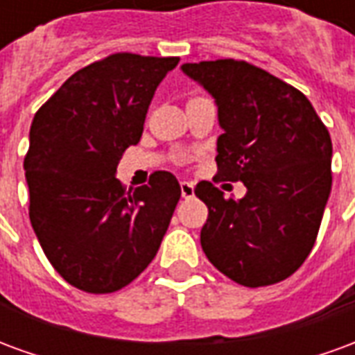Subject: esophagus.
I'll return each instance as SVG.
<instances>
[{
	"label": "esophagus",
	"instance_id": "esophagus-1",
	"mask_svg": "<svg viewBox=\"0 0 355 355\" xmlns=\"http://www.w3.org/2000/svg\"><path fill=\"white\" fill-rule=\"evenodd\" d=\"M180 193H182V198H192L193 196L192 182H180Z\"/></svg>",
	"mask_w": 355,
	"mask_h": 355
}]
</instances>
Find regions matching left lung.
I'll return each instance as SVG.
<instances>
[{
  "label": "left lung",
  "mask_w": 355,
  "mask_h": 355,
  "mask_svg": "<svg viewBox=\"0 0 355 355\" xmlns=\"http://www.w3.org/2000/svg\"><path fill=\"white\" fill-rule=\"evenodd\" d=\"M218 106L215 180H241V200L201 180L209 209L201 247L211 264L245 287L283 282L312 251L331 193L333 144L298 89L245 60L182 64Z\"/></svg>",
  "instance_id": "left-lung-1"
}]
</instances>
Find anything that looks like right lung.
Returning <instances> with one entry per match:
<instances>
[{
  "mask_svg": "<svg viewBox=\"0 0 355 355\" xmlns=\"http://www.w3.org/2000/svg\"><path fill=\"white\" fill-rule=\"evenodd\" d=\"M178 57L116 53L81 68L35 112L24 171L30 223L53 268L76 289L104 295L154 261L180 200L155 171L125 192L117 163L144 131L148 106Z\"/></svg>",
  "mask_w": 355,
  "mask_h": 355,
  "instance_id": "obj_1",
  "label": "right lung"
}]
</instances>
